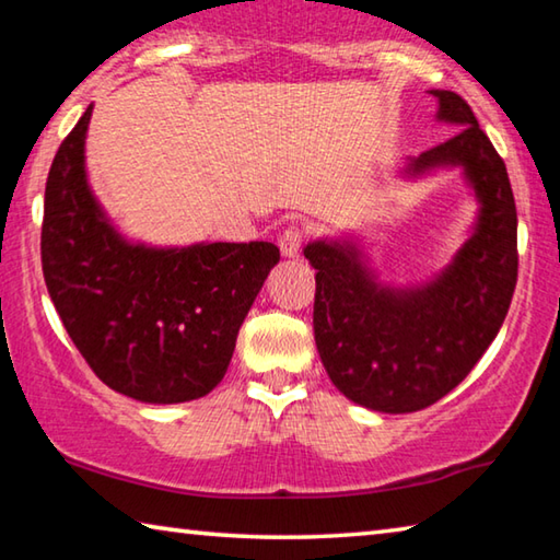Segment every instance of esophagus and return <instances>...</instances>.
Listing matches in <instances>:
<instances>
[{
	"instance_id": "esophagus-1",
	"label": "esophagus",
	"mask_w": 560,
	"mask_h": 560,
	"mask_svg": "<svg viewBox=\"0 0 560 560\" xmlns=\"http://www.w3.org/2000/svg\"><path fill=\"white\" fill-rule=\"evenodd\" d=\"M306 242V232L301 230V226H289V230H283L279 246H281V254L283 257H299L301 246Z\"/></svg>"
}]
</instances>
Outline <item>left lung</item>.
<instances>
[{
	"label": "left lung",
	"mask_w": 560,
	"mask_h": 560,
	"mask_svg": "<svg viewBox=\"0 0 560 560\" xmlns=\"http://www.w3.org/2000/svg\"><path fill=\"white\" fill-rule=\"evenodd\" d=\"M457 136L407 163V175L464 170L479 200L474 234L438 279L417 289L375 281L353 242H311L314 336L326 373L348 400L417 412L454 390L504 324L516 289V202L504 160L454 91H430Z\"/></svg>",
	"instance_id": "obj_1"
}]
</instances>
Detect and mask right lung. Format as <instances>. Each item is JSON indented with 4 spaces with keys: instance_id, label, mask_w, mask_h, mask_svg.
I'll return each mask as SVG.
<instances>
[{
    "instance_id": "add662e5",
    "label": "right lung",
    "mask_w": 560,
    "mask_h": 560,
    "mask_svg": "<svg viewBox=\"0 0 560 560\" xmlns=\"http://www.w3.org/2000/svg\"><path fill=\"white\" fill-rule=\"evenodd\" d=\"M91 113L63 138L46 179V289L73 346L113 390L153 405L197 400L230 368L279 249L271 242L155 249L122 240L86 183Z\"/></svg>"
}]
</instances>
